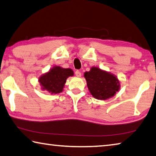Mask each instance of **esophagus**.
I'll list each match as a JSON object with an SVG mask.
<instances>
[{"label": "esophagus", "instance_id": "1", "mask_svg": "<svg viewBox=\"0 0 156 156\" xmlns=\"http://www.w3.org/2000/svg\"><path fill=\"white\" fill-rule=\"evenodd\" d=\"M75 74H76V76H77V77H80V76H81V73H80V71H78V70H77L75 72Z\"/></svg>", "mask_w": 156, "mask_h": 156}]
</instances>
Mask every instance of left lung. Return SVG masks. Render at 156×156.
Listing matches in <instances>:
<instances>
[{
	"label": "left lung",
	"instance_id": "left-lung-1",
	"mask_svg": "<svg viewBox=\"0 0 156 156\" xmlns=\"http://www.w3.org/2000/svg\"><path fill=\"white\" fill-rule=\"evenodd\" d=\"M89 91L94 98L105 100L113 97L120 89V83L115 75L97 67L84 73Z\"/></svg>",
	"mask_w": 156,
	"mask_h": 156
}]
</instances>
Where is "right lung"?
I'll return each mask as SVG.
<instances>
[{
	"mask_svg": "<svg viewBox=\"0 0 156 156\" xmlns=\"http://www.w3.org/2000/svg\"><path fill=\"white\" fill-rule=\"evenodd\" d=\"M74 73L70 68H62L54 66L48 72L38 78L42 91H47L51 94L61 93L64 89L67 79L73 76Z\"/></svg>",
	"mask_w": 156,
	"mask_h": 156,
	"instance_id": "1",
	"label": "right lung"
}]
</instances>
